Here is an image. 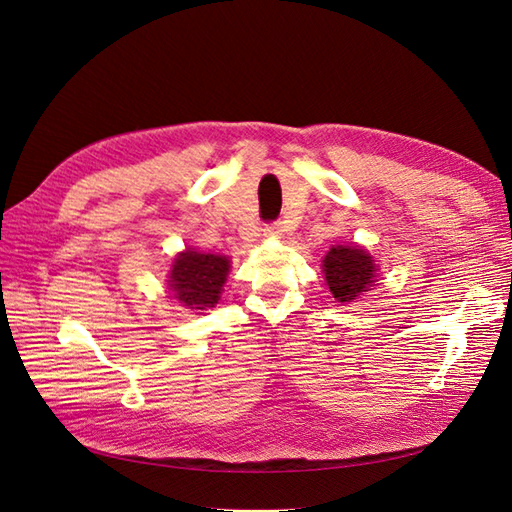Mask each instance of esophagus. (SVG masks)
<instances>
[{"instance_id": "34e87169", "label": "esophagus", "mask_w": 512, "mask_h": 512, "mask_svg": "<svg viewBox=\"0 0 512 512\" xmlns=\"http://www.w3.org/2000/svg\"><path fill=\"white\" fill-rule=\"evenodd\" d=\"M266 236H276V238H280V236H285V232H287V223L285 221H272V223H268L266 225Z\"/></svg>"}]
</instances>
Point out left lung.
Returning a JSON list of instances; mask_svg holds the SVG:
<instances>
[{"label": "left lung", "mask_w": 512, "mask_h": 512, "mask_svg": "<svg viewBox=\"0 0 512 512\" xmlns=\"http://www.w3.org/2000/svg\"><path fill=\"white\" fill-rule=\"evenodd\" d=\"M327 285L337 301H352L375 282V263L358 246H333L323 261Z\"/></svg>", "instance_id": "left-lung-1"}]
</instances>
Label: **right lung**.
Wrapping results in <instances>:
<instances>
[{"instance_id": "add662e5", "label": "right lung", "mask_w": 512, "mask_h": 512, "mask_svg": "<svg viewBox=\"0 0 512 512\" xmlns=\"http://www.w3.org/2000/svg\"><path fill=\"white\" fill-rule=\"evenodd\" d=\"M227 272H230V259L227 257L185 251L175 259L168 287L175 291V297L187 308H213L219 301Z\"/></svg>"}]
</instances>
